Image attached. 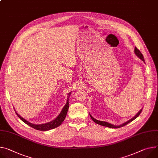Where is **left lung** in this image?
<instances>
[{
  "mask_svg": "<svg viewBox=\"0 0 158 158\" xmlns=\"http://www.w3.org/2000/svg\"><path fill=\"white\" fill-rule=\"evenodd\" d=\"M134 52H135V55L139 57V58L140 59H141L143 62H144V63H145V60H144V56L142 55V54L141 53V52H140V50H138L137 48V47H135V49H134ZM142 109H141L136 114H135V117H134L132 118H131V120H129L128 121H127V122H125V123H123V124H122V125H117V126H115V125H112V124H111V123H108V122H103V121H99V120H96V119H95V118H94L91 114H89V115H90V117L91 118V119L95 122V123H98V124H99V125H102V126H105V127H110V128H120V127H123V126H125V125H127V124H128V123H130V122H131L132 121H133L134 120H135L137 117H139V114H140V113L142 112Z\"/></svg>",
  "mask_w": 158,
  "mask_h": 158,
  "instance_id": "obj_1",
  "label": "left lung"
}]
</instances>
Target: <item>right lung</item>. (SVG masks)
<instances>
[{
	"instance_id": "1",
	"label": "right lung",
	"mask_w": 158,
	"mask_h": 158,
	"mask_svg": "<svg viewBox=\"0 0 158 158\" xmlns=\"http://www.w3.org/2000/svg\"><path fill=\"white\" fill-rule=\"evenodd\" d=\"M71 93H70L69 94V95ZM69 96L67 98V103L65 104V105L64 106V107L63 108V109L62 110L60 113L59 114V116L57 117L55 119H54L53 120L50 122H48V123H44V124H33V123H31L29 122H27L26 120H25L24 118H23V117H21L19 114L16 113L18 117L23 122H24L26 124H27V125H29L31 127H33V128L35 129H36V130H38V131H49V130H51V129H53V128H55L57 127H59V125H60L62 124V123L64 122V120H65V118L67 115V111H68V109H69Z\"/></svg>"
}]
</instances>
